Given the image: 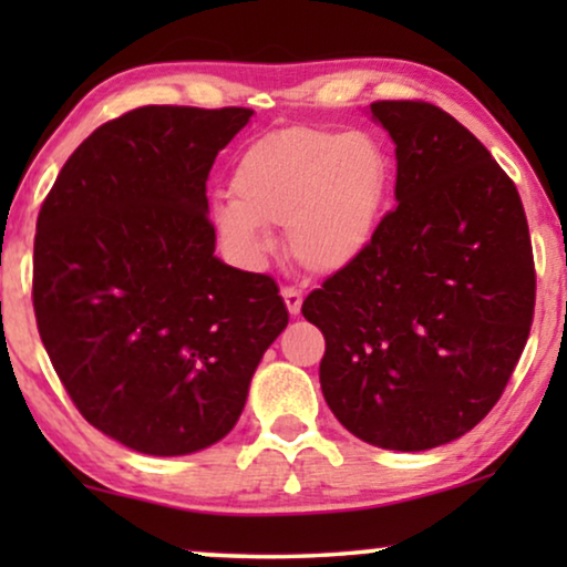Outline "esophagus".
<instances>
[{"label":"esophagus","mask_w":567,"mask_h":567,"mask_svg":"<svg viewBox=\"0 0 567 567\" xmlns=\"http://www.w3.org/2000/svg\"><path fill=\"white\" fill-rule=\"evenodd\" d=\"M282 300H285V306H288L290 316L300 313V306H303V296H300L296 288H282Z\"/></svg>","instance_id":"34e87169"}]
</instances>
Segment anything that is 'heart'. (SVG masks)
<instances>
[{"instance_id": "b5f03b06", "label": "heart", "mask_w": 567, "mask_h": 567, "mask_svg": "<svg viewBox=\"0 0 567 567\" xmlns=\"http://www.w3.org/2000/svg\"><path fill=\"white\" fill-rule=\"evenodd\" d=\"M394 168L362 132L288 126L254 140L230 171V199L209 213L217 238L240 261L269 254L267 228H285L290 259L334 277L371 251L386 215Z\"/></svg>"}]
</instances>
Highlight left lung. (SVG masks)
<instances>
[{"mask_svg":"<svg viewBox=\"0 0 567 567\" xmlns=\"http://www.w3.org/2000/svg\"><path fill=\"white\" fill-rule=\"evenodd\" d=\"M396 155V209L371 251L303 303L327 339L319 381L354 437L456 441L501 399L534 316L524 205L487 147L422 101L371 103Z\"/></svg>","mask_w":567,"mask_h":567,"instance_id":"1","label":"left lung"}]
</instances>
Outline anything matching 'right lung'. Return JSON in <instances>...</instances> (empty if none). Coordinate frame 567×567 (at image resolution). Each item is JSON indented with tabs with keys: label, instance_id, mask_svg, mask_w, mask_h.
<instances>
[{
	"label": "right lung",
	"instance_id": "1",
	"mask_svg": "<svg viewBox=\"0 0 567 567\" xmlns=\"http://www.w3.org/2000/svg\"><path fill=\"white\" fill-rule=\"evenodd\" d=\"M248 109L145 105L64 163L35 225L33 308L90 425L147 456L236 427L264 352L288 327L275 279L215 256L207 176Z\"/></svg>",
	"mask_w": 567,
	"mask_h": 567
}]
</instances>
